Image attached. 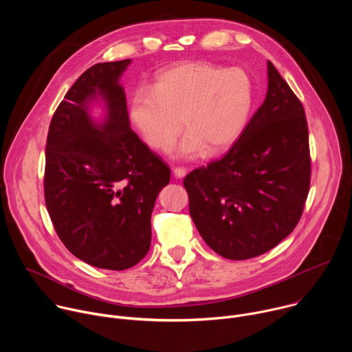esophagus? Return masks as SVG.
<instances>
[{
  "instance_id": "1",
  "label": "esophagus",
  "mask_w": 352,
  "mask_h": 352,
  "mask_svg": "<svg viewBox=\"0 0 352 352\" xmlns=\"http://www.w3.org/2000/svg\"><path fill=\"white\" fill-rule=\"evenodd\" d=\"M174 175L177 177V178H184L185 175H186V168H184V167H174Z\"/></svg>"
}]
</instances>
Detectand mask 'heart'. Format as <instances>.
Returning a JSON list of instances; mask_svg holds the SVG:
<instances>
[{
	"mask_svg": "<svg viewBox=\"0 0 352 352\" xmlns=\"http://www.w3.org/2000/svg\"><path fill=\"white\" fill-rule=\"evenodd\" d=\"M254 104V85L241 68L189 61L160 72L152 87L135 93L131 118L144 142L168 150L182 118L188 131L177 148L182 159L196 157L205 147L217 153L243 132Z\"/></svg>",
	"mask_w": 352,
	"mask_h": 352,
	"instance_id": "1",
	"label": "heart"
}]
</instances>
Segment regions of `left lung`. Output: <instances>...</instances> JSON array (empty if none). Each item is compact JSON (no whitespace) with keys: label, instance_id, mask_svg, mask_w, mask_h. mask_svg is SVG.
<instances>
[{"label":"left lung","instance_id":"left-lung-1","mask_svg":"<svg viewBox=\"0 0 352 352\" xmlns=\"http://www.w3.org/2000/svg\"><path fill=\"white\" fill-rule=\"evenodd\" d=\"M311 184L308 124L302 104L267 61V93L228 153L189 173L190 217L226 259L245 261L288 236Z\"/></svg>","mask_w":352,"mask_h":352}]
</instances>
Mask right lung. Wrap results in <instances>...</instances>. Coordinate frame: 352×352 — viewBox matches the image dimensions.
<instances>
[{"label": "right lung", "mask_w": 352, "mask_h": 352, "mask_svg": "<svg viewBox=\"0 0 352 352\" xmlns=\"http://www.w3.org/2000/svg\"><path fill=\"white\" fill-rule=\"evenodd\" d=\"M131 60L100 63L67 91L50 122L44 197L69 252L87 265L125 270L150 249V217L170 168L131 129L120 79ZM94 104L105 117H91Z\"/></svg>", "instance_id": "obj_1"}]
</instances>
